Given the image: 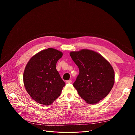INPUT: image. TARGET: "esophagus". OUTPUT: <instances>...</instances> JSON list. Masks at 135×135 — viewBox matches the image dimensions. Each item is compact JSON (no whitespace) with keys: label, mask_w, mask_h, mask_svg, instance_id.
I'll return each mask as SVG.
<instances>
[{"label":"esophagus","mask_w":135,"mask_h":135,"mask_svg":"<svg viewBox=\"0 0 135 135\" xmlns=\"http://www.w3.org/2000/svg\"><path fill=\"white\" fill-rule=\"evenodd\" d=\"M72 81L71 80H67L66 81V83L67 84H69V83H72Z\"/></svg>","instance_id":"34e87169"}]
</instances>
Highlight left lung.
<instances>
[{
  "mask_svg": "<svg viewBox=\"0 0 135 135\" xmlns=\"http://www.w3.org/2000/svg\"><path fill=\"white\" fill-rule=\"evenodd\" d=\"M70 56L79 70L73 86L88 103L100 102L114 85L115 75L112 66L100 54L88 49L72 51Z\"/></svg>",
  "mask_w": 135,
  "mask_h": 135,
  "instance_id": "8db88e82",
  "label": "left lung"
}]
</instances>
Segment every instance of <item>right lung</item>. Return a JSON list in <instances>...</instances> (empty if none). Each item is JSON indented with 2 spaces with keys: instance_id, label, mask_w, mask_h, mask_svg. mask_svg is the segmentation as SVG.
Here are the masks:
<instances>
[{
  "instance_id": "1",
  "label": "right lung",
  "mask_w": 135,
  "mask_h": 135,
  "mask_svg": "<svg viewBox=\"0 0 135 135\" xmlns=\"http://www.w3.org/2000/svg\"><path fill=\"white\" fill-rule=\"evenodd\" d=\"M62 52L48 48L35 54L27 63L23 83L28 94L37 103L50 105L61 95L65 83L56 68Z\"/></svg>"
}]
</instances>
